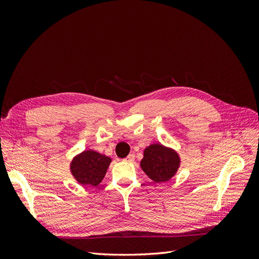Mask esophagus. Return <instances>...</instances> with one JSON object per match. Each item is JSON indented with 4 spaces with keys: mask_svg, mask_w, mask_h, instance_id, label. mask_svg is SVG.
<instances>
[{
    "mask_svg": "<svg viewBox=\"0 0 259 259\" xmlns=\"http://www.w3.org/2000/svg\"><path fill=\"white\" fill-rule=\"evenodd\" d=\"M125 160H126V161H128V162H133V161H134V160H135V154H133V153L128 154V155H127V158H126V159H125Z\"/></svg>",
    "mask_w": 259,
    "mask_h": 259,
    "instance_id": "34e87169",
    "label": "esophagus"
}]
</instances>
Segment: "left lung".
<instances>
[{"mask_svg":"<svg viewBox=\"0 0 259 259\" xmlns=\"http://www.w3.org/2000/svg\"><path fill=\"white\" fill-rule=\"evenodd\" d=\"M140 166L154 183L167 182L176 173L179 158L171 149L154 144L146 148Z\"/></svg>","mask_w":259,"mask_h":259,"instance_id":"left-lung-1","label":"left lung"}]
</instances>
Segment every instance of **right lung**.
<instances>
[{
    "label": "right lung",
    "instance_id": "right-lung-1",
    "mask_svg": "<svg viewBox=\"0 0 259 259\" xmlns=\"http://www.w3.org/2000/svg\"><path fill=\"white\" fill-rule=\"evenodd\" d=\"M111 159L98 152L88 150L76 155L71 163L74 178L82 185L97 186L105 177Z\"/></svg>",
    "mask_w": 259,
    "mask_h": 259
}]
</instances>
